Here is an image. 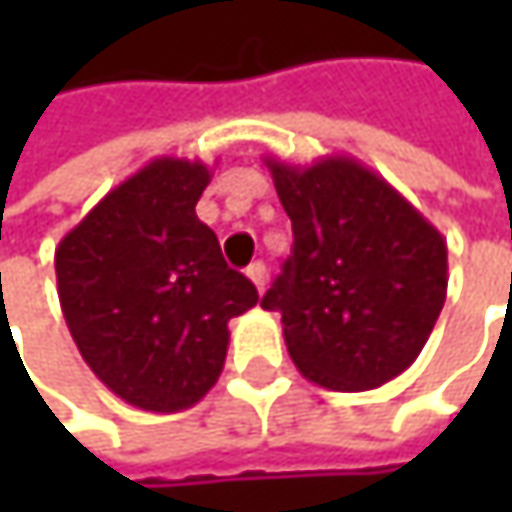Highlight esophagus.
<instances>
[{"instance_id":"34e87169","label":"esophagus","mask_w":512,"mask_h":512,"mask_svg":"<svg viewBox=\"0 0 512 512\" xmlns=\"http://www.w3.org/2000/svg\"><path fill=\"white\" fill-rule=\"evenodd\" d=\"M246 275L252 278V284H255L257 290H263V287H266V266H263L260 260H255V263L246 269Z\"/></svg>"}]
</instances>
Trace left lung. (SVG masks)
<instances>
[{
  "mask_svg": "<svg viewBox=\"0 0 512 512\" xmlns=\"http://www.w3.org/2000/svg\"><path fill=\"white\" fill-rule=\"evenodd\" d=\"M266 165L293 222V252L260 305L281 314L287 353L314 385H385L418 358L442 314L445 237L353 156Z\"/></svg>",
  "mask_w": 512,
  "mask_h": 512,
  "instance_id": "1",
  "label": "left lung"
}]
</instances>
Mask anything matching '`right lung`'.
Returning <instances> with one entry per match:
<instances>
[{"label":"right lung","instance_id":"1","mask_svg":"<svg viewBox=\"0 0 512 512\" xmlns=\"http://www.w3.org/2000/svg\"><path fill=\"white\" fill-rule=\"evenodd\" d=\"M210 177L201 159L156 156L55 249L58 302L85 364L145 412L195 406L225 367L231 317L257 305L195 216Z\"/></svg>","mask_w":512,"mask_h":512}]
</instances>
